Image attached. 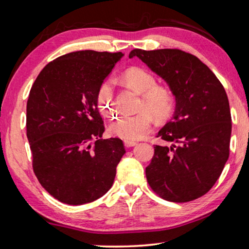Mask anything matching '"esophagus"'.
<instances>
[{
  "label": "esophagus",
  "instance_id": "esophagus-1",
  "mask_svg": "<svg viewBox=\"0 0 249 249\" xmlns=\"http://www.w3.org/2000/svg\"><path fill=\"white\" fill-rule=\"evenodd\" d=\"M124 145H125V147H127V148H129V147L136 146L137 142H132V141H125L124 142Z\"/></svg>",
  "mask_w": 249,
  "mask_h": 249
}]
</instances>
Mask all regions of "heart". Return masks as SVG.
Instances as JSON below:
<instances>
[{
  "label": "heart",
  "mask_w": 249,
  "mask_h": 249,
  "mask_svg": "<svg viewBox=\"0 0 249 249\" xmlns=\"http://www.w3.org/2000/svg\"><path fill=\"white\" fill-rule=\"evenodd\" d=\"M125 81L142 95V111L137 114H123L117 117L108 126V132L113 136L125 141L141 140L148 133L153 124L154 116L162 119L171 112L174 99L171 93L163 88L158 87L156 79L149 71L142 68H130L124 74ZM100 112L111 117L116 113L114 98V82L107 79L101 84L96 95ZM149 111H147L146 109Z\"/></svg>",
  "instance_id": "heart-1"
}]
</instances>
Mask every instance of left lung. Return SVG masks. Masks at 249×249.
I'll return each mask as SVG.
<instances>
[{
	"label": "left lung",
	"mask_w": 249,
	"mask_h": 249,
	"mask_svg": "<svg viewBox=\"0 0 249 249\" xmlns=\"http://www.w3.org/2000/svg\"><path fill=\"white\" fill-rule=\"evenodd\" d=\"M169 86L176 100L171 120L157 137L171 142L156 146L146 178L162 199L189 202L204 196L223 171L230 155L231 117L220 80L199 58L179 49H134Z\"/></svg>",
	"instance_id": "obj_1"
}]
</instances>
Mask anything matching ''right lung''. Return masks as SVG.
Wrapping results in <instances>:
<instances>
[{
	"label": "right lung",
	"mask_w": 249,
	"mask_h": 249,
	"mask_svg": "<svg viewBox=\"0 0 249 249\" xmlns=\"http://www.w3.org/2000/svg\"><path fill=\"white\" fill-rule=\"evenodd\" d=\"M123 56L94 50L64 54L40 71L29 92L33 169L41 187L62 203H90L114 182L126 151L120 138H101L104 125L96 95Z\"/></svg>",
	"instance_id": "obj_1"
}]
</instances>
